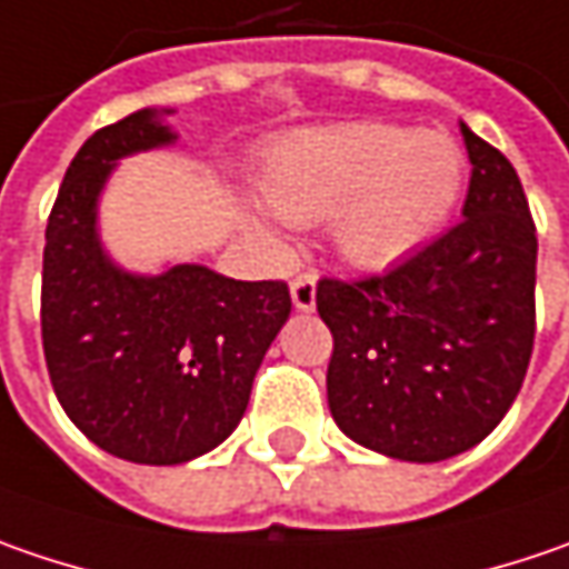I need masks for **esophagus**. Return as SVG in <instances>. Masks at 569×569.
Returning <instances> with one entry per match:
<instances>
[{"instance_id":"34e87169","label":"esophagus","mask_w":569,"mask_h":569,"mask_svg":"<svg viewBox=\"0 0 569 569\" xmlns=\"http://www.w3.org/2000/svg\"><path fill=\"white\" fill-rule=\"evenodd\" d=\"M291 300L303 313H310L317 307V274L313 271H300L298 278L291 281Z\"/></svg>"}]
</instances>
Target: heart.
<instances>
[{
	"label": "heart",
	"mask_w": 569,
	"mask_h": 569,
	"mask_svg": "<svg viewBox=\"0 0 569 569\" xmlns=\"http://www.w3.org/2000/svg\"><path fill=\"white\" fill-rule=\"evenodd\" d=\"M465 186V153L441 130L349 121L288 137L266 194L288 223L336 217L339 256L365 271L400 266L451 217Z\"/></svg>",
	"instance_id": "1"
}]
</instances>
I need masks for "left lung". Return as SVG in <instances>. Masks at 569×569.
I'll list each match as a JSON object with an SVG mask.
<instances>
[{
  "mask_svg": "<svg viewBox=\"0 0 569 569\" xmlns=\"http://www.w3.org/2000/svg\"><path fill=\"white\" fill-rule=\"evenodd\" d=\"M465 220L383 274L323 278L329 412L358 445L432 465L483 441L526 381L538 237L512 162L461 124Z\"/></svg>",
  "mask_w": 569,
  "mask_h": 569,
  "instance_id": "1",
  "label": "left lung"
}]
</instances>
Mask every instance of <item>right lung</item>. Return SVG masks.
I'll return each mask as SVG.
<instances>
[{"instance_id": "right-lung-1", "label": "right lung", "mask_w": 569, "mask_h": 569, "mask_svg": "<svg viewBox=\"0 0 569 569\" xmlns=\"http://www.w3.org/2000/svg\"><path fill=\"white\" fill-rule=\"evenodd\" d=\"M172 140L157 108L96 130L63 176L43 246L53 393L86 439L133 465H186L227 439L291 313L284 281H233L204 266L133 274L104 256L96 220L114 162Z\"/></svg>"}]
</instances>
